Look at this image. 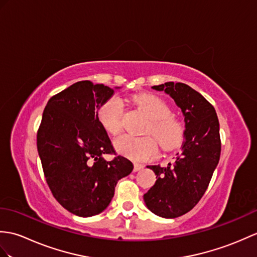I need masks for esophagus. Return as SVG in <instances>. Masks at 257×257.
<instances>
[{"label": "esophagus", "instance_id": "1", "mask_svg": "<svg viewBox=\"0 0 257 257\" xmlns=\"http://www.w3.org/2000/svg\"><path fill=\"white\" fill-rule=\"evenodd\" d=\"M142 169H143V164H141V163H135V164H134V171H135V172L140 171V170H142Z\"/></svg>", "mask_w": 257, "mask_h": 257}]
</instances>
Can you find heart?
<instances>
[{"instance_id": "b5f03b06", "label": "heart", "mask_w": 257, "mask_h": 257, "mask_svg": "<svg viewBox=\"0 0 257 257\" xmlns=\"http://www.w3.org/2000/svg\"><path fill=\"white\" fill-rule=\"evenodd\" d=\"M135 104L149 117L142 133L145 137L123 136L116 141L117 150L134 160H148L156 156L159 146L171 150L181 145L185 137V123L171 112L166 101L154 94H141L134 98ZM123 105L120 97L112 95L98 106L97 120L109 135L117 136L122 130Z\"/></svg>"}]
</instances>
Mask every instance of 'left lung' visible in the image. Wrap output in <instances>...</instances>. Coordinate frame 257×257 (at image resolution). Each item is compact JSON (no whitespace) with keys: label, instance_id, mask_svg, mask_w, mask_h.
Returning <instances> with one entry per match:
<instances>
[{"label":"left lung","instance_id":"obj_1","mask_svg":"<svg viewBox=\"0 0 257 257\" xmlns=\"http://www.w3.org/2000/svg\"><path fill=\"white\" fill-rule=\"evenodd\" d=\"M174 98L185 116L182 151L168 166L149 165L157 182L143 195L147 207L163 218H177L198 204L219 163L221 140L214 107L200 93L184 83L154 85Z\"/></svg>","mask_w":257,"mask_h":257}]
</instances>
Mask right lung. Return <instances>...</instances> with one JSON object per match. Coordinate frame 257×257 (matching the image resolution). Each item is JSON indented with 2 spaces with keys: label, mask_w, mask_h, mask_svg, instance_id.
Masks as SVG:
<instances>
[{
  "label": "right lung",
  "mask_w": 257,
  "mask_h": 257,
  "mask_svg": "<svg viewBox=\"0 0 257 257\" xmlns=\"http://www.w3.org/2000/svg\"><path fill=\"white\" fill-rule=\"evenodd\" d=\"M114 89L80 81L48 100L37 131L46 182L56 200L80 217L103 211L121 177L134 169L118 156L97 120L96 110ZM101 154H114L106 161Z\"/></svg>",
  "instance_id": "1"
}]
</instances>
